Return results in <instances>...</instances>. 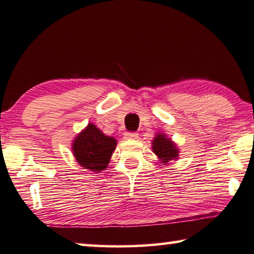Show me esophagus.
<instances>
[{
    "instance_id": "1",
    "label": "esophagus",
    "mask_w": 254,
    "mask_h": 254,
    "mask_svg": "<svg viewBox=\"0 0 254 254\" xmlns=\"http://www.w3.org/2000/svg\"><path fill=\"white\" fill-rule=\"evenodd\" d=\"M139 136V134L136 133V132H127L126 134H124V138L126 139H136Z\"/></svg>"
}]
</instances>
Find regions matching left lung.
Masks as SVG:
<instances>
[{
  "label": "left lung",
  "instance_id": "8db88e82",
  "mask_svg": "<svg viewBox=\"0 0 254 254\" xmlns=\"http://www.w3.org/2000/svg\"><path fill=\"white\" fill-rule=\"evenodd\" d=\"M152 150L162 159V163H168L173 159H176L179 156V150L176 146L167 139L166 135L157 134L152 142Z\"/></svg>",
  "mask_w": 254,
  "mask_h": 254
}]
</instances>
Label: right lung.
<instances>
[{"mask_svg": "<svg viewBox=\"0 0 254 254\" xmlns=\"http://www.w3.org/2000/svg\"><path fill=\"white\" fill-rule=\"evenodd\" d=\"M115 146L114 138L105 135L94 124H89L75 138L72 150L76 162L82 167L99 173L107 167Z\"/></svg>", "mask_w": 254, "mask_h": 254, "instance_id": "right-lung-1", "label": "right lung"}]
</instances>
